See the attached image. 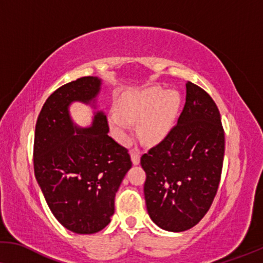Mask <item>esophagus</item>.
<instances>
[{"label":"esophagus","instance_id":"34e87169","mask_svg":"<svg viewBox=\"0 0 263 263\" xmlns=\"http://www.w3.org/2000/svg\"><path fill=\"white\" fill-rule=\"evenodd\" d=\"M131 154V160H132V163L133 164H139L140 162V153L137 149H133L130 151Z\"/></svg>","mask_w":263,"mask_h":263}]
</instances>
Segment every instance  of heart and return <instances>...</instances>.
Wrapping results in <instances>:
<instances>
[{
  "label": "heart",
  "mask_w": 263,
  "mask_h": 263,
  "mask_svg": "<svg viewBox=\"0 0 263 263\" xmlns=\"http://www.w3.org/2000/svg\"><path fill=\"white\" fill-rule=\"evenodd\" d=\"M117 107L108 112V123L118 139L127 140L132 123H138L139 135L146 142L157 143L172 130L179 112L180 96L176 91L150 88L123 96Z\"/></svg>",
  "instance_id": "b5f03b06"
}]
</instances>
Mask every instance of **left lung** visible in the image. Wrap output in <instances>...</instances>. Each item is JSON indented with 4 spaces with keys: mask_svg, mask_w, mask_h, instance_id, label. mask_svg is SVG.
<instances>
[{
    "mask_svg": "<svg viewBox=\"0 0 263 263\" xmlns=\"http://www.w3.org/2000/svg\"><path fill=\"white\" fill-rule=\"evenodd\" d=\"M224 150V128L216 102L188 81L177 124L140 157L146 173V210L155 224L180 232L204 218L219 186Z\"/></svg>",
    "mask_w": 263,
    "mask_h": 263,
    "instance_id": "obj_1",
    "label": "left lung"
}]
</instances>
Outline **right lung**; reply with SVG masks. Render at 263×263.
Returning <instances> with one entry per match:
<instances>
[{
  "instance_id": "right-lung-1",
  "label": "right lung",
  "mask_w": 263,
  "mask_h": 263,
  "mask_svg": "<svg viewBox=\"0 0 263 263\" xmlns=\"http://www.w3.org/2000/svg\"><path fill=\"white\" fill-rule=\"evenodd\" d=\"M100 84L98 77L84 76L59 87L47 98L35 124V179L56 219L82 235L108 225L118 188L132 167L128 150L108 136L102 112L88 128H79L70 119V103H89Z\"/></svg>"
}]
</instances>
